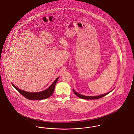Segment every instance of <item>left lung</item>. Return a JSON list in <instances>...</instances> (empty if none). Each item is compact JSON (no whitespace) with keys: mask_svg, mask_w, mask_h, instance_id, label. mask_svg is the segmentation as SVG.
Instances as JSON below:
<instances>
[{"mask_svg":"<svg viewBox=\"0 0 134 134\" xmlns=\"http://www.w3.org/2000/svg\"><path fill=\"white\" fill-rule=\"evenodd\" d=\"M73 92H74V94L76 96H77L78 97H79V98H81L82 99H98V98H102V97H103L104 96L107 95L110 92H110H109L107 93H105L104 94H102V95H100V96H83V95L80 94H79V93H78L77 92H76L74 89H73Z\"/></svg>","mask_w":134,"mask_h":134,"instance_id":"obj_1","label":"left lung"}]
</instances>
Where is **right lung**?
Here are the masks:
<instances>
[{"instance_id": "obj_1", "label": "right lung", "mask_w": 134, "mask_h": 134, "mask_svg": "<svg viewBox=\"0 0 134 134\" xmlns=\"http://www.w3.org/2000/svg\"><path fill=\"white\" fill-rule=\"evenodd\" d=\"M59 77L56 78V79L54 81V82L52 83L51 86L44 91L38 92H29L25 91L20 90L17 88L15 86H14L12 84L13 86L17 90V91L20 93L22 96H24L26 98L30 100H42L47 98L50 97L53 93L55 89V85L57 82Z\"/></svg>"}]
</instances>
